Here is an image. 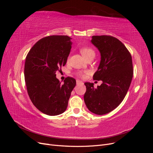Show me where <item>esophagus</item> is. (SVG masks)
I'll return each instance as SVG.
<instances>
[{
    "label": "esophagus",
    "mask_w": 153,
    "mask_h": 153,
    "mask_svg": "<svg viewBox=\"0 0 153 153\" xmlns=\"http://www.w3.org/2000/svg\"><path fill=\"white\" fill-rule=\"evenodd\" d=\"M84 84V83H83L82 82H81V81H80V80H76V84L77 85H79V84Z\"/></svg>",
    "instance_id": "esophagus-1"
}]
</instances>
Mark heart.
Here are the masks:
<instances>
[{"mask_svg":"<svg viewBox=\"0 0 153 153\" xmlns=\"http://www.w3.org/2000/svg\"><path fill=\"white\" fill-rule=\"evenodd\" d=\"M80 52H81L82 55L84 56L86 59L90 57L92 55H94V50H92L90 47H83L80 48ZM80 75L81 76H84V73H80Z\"/></svg>","mask_w":153,"mask_h":153,"instance_id":"obj_1","label":"heart"}]
</instances>
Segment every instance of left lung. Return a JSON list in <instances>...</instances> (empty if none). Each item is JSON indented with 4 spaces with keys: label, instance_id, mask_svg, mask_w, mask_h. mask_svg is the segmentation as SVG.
Segmentation results:
<instances>
[{
    "label": "left lung",
    "instance_id": "1",
    "mask_svg": "<svg viewBox=\"0 0 153 153\" xmlns=\"http://www.w3.org/2000/svg\"><path fill=\"white\" fill-rule=\"evenodd\" d=\"M91 43L98 49L101 61L93 79L103 82L94 87L85 82L84 101L97 115L108 114L121 104L130 86L133 75L131 55L124 45L111 36H93Z\"/></svg>",
    "mask_w": 153,
    "mask_h": 153
}]
</instances>
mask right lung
<instances>
[{
	"label": "right lung",
	"instance_id": "1",
	"mask_svg": "<svg viewBox=\"0 0 153 153\" xmlns=\"http://www.w3.org/2000/svg\"><path fill=\"white\" fill-rule=\"evenodd\" d=\"M71 39L68 36L45 37L36 43L26 57L24 76L27 92L33 105L45 114H62L76 85L72 77L66 78L62 84L55 74L67 62Z\"/></svg>",
	"mask_w": 153,
	"mask_h": 153
}]
</instances>
